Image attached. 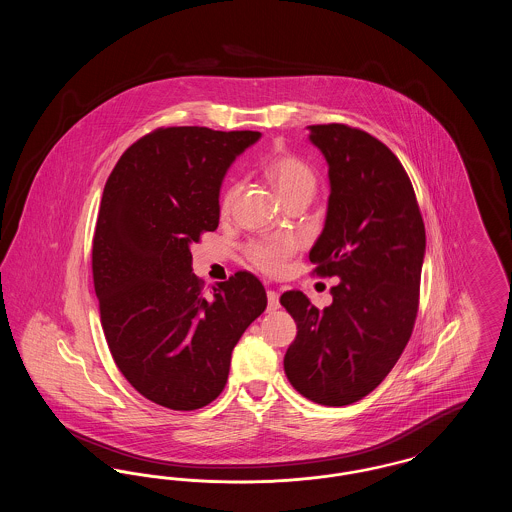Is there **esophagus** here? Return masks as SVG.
I'll return each mask as SVG.
<instances>
[{"label":"esophagus","instance_id":"34e87169","mask_svg":"<svg viewBox=\"0 0 512 512\" xmlns=\"http://www.w3.org/2000/svg\"><path fill=\"white\" fill-rule=\"evenodd\" d=\"M267 299L268 311H276V309L280 307V295H278V292H274V290H268Z\"/></svg>","mask_w":512,"mask_h":512}]
</instances>
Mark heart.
Listing matches in <instances>:
<instances>
[{
  "label": "heart",
  "mask_w": 512,
  "mask_h": 512,
  "mask_svg": "<svg viewBox=\"0 0 512 512\" xmlns=\"http://www.w3.org/2000/svg\"><path fill=\"white\" fill-rule=\"evenodd\" d=\"M268 180L274 184L280 197L288 203L295 197L311 199L317 192L318 178L315 169L297 155H278L267 165ZM238 186L232 184L220 197V211L226 213L234 201ZM297 251V242L290 236H267L253 240L245 247L247 259L267 274H280Z\"/></svg>",
  "instance_id": "1"
}]
</instances>
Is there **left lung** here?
Returning a JSON list of instances; mask_svg holds the SVG:
<instances>
[{"mask_svg":"<svg viewBox=\"0 0 512 512\" xmlns=\"http://www.w3.org/2000/svg\"><path fill=\"white\" fill-rule=\"evenodd\" d=\"M309 128L330 176L324 230L309 259L313 274L340 284L324 311L303 292L282 293L297 322L284 370L303 397L343 407L380 386L413 334L426 232L390 147L340 122Z\"/></svg>","mask_w":512,"mask_h":512,"instance_id":"obj_1","label":"left lung"}]
</instances>
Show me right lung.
I'll use <instances>...</instances> for the list:
<instances>
[{"label":"right lung","instance_id":"obj_1","mask_svg":"<svg viewBox=\"0 0 512 512\" xmlns=\"http://www.w3.org/2000/svg\"><path fill=\"white\" fill-rule=\"evenodd\" d=\"M261 132L161 126L109 174L92 242L103 334L146 399L195 411L224 390L232 349L267 309L257 276L238 270L205 293L192 245L219 226L222 178Z\"/></svg>","mask_w":512,"mask_h":512}]
</instances>
